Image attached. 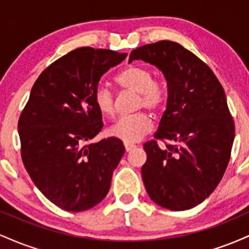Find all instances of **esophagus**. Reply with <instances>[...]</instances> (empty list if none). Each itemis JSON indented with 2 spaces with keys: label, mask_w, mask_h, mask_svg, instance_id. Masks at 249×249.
<instances>
[{
  "label": "esophagus",
  "mask_w": 249,
  "mask_h": 249,
  "mask_svg": "<svg viewBox=\"0 0 249 249\" xmlns=\"http://www.w3.org/2000/svg\"><path fill=\"white\" fill-rule=\"evenodd\" d=\"M124 147H125V150H126V152H128V151L136 148V145L131 144V142H124Z\"/></svg>",
  "instance_id": "34e87169"
}]
</instances>
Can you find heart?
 <instances>
[{
    "instance_id": "1",
    "label": "heart",
    "mask_w": 249,
    "mask_h": 249,
    "mask_svg": "<svg viewBox=\"0 0 249 249\" xmlns=\"http://www.w3.org/2000/svg\"><path fill=\"white\" fill-rule=\"evenodd\" d=\"M116 83L127 91L138 93L137 107L157 111L166 102V90L161 82L153 79L152 71L142 65H128L119 71ZM93 103L102 116L111 117L115 113V97L105 85H98L93 91ZM153 123L146 113L139 112L133 116L121 117L111 125L107 134L125 142L141 141L152 130Z\"/></svg>"
}]
</instances>
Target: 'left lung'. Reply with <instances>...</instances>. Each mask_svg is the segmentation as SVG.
<instances>
[{
    "instance_id": "left-lung-1",
    "label": "left lung",
    "mask_w": 249,
    "mask_h": 249,
    "mask_svg": "<svg viewBox=\"0 0 249 249\" xmlns=\"http://www.w3.org/2000/svg\"><path fill=\"white\" fill-rule=\"evenodd\" d=\"M133 59L156 65L167 81L166 110L154 138L172 144L161 150L155 139L142 178L152 201L171 211L201 204L224 176L234 141V121L224 88L210 67L179 43L159 41L132 50Z\"/></svg>"
}]
</instances>
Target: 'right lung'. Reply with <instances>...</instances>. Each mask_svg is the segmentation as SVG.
<instances>
[{
  "label": "right lung",
  "instance_id": "right-lung-1",
  "mask_svg": "<svg viewBox=\"0 0 249 249\" xmlns=\"http://www.w3.org/2000/svg\"><path fill=\"white\" fill-rule=\"evenodd\" d=\"M127 53L78 48L50 64L31 89L18 119L21 157L36 187L69 212L107 196L125 147L111 138L89 144L103 127L93 91Z\"/></svg>",
  "mask_w": 249,
  "mask_h": 249
}]
</instances>
